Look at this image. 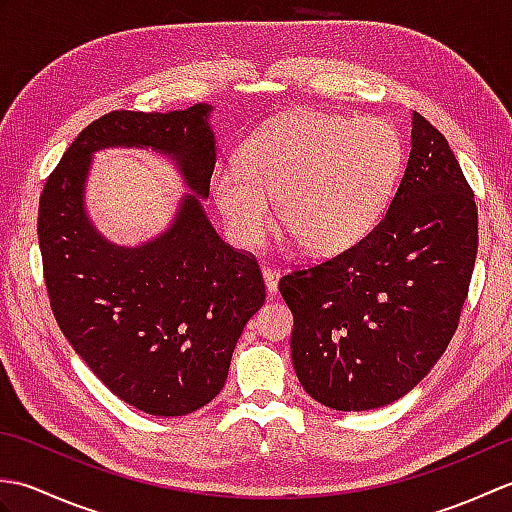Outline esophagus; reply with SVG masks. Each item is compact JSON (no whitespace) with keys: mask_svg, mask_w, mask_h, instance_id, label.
<instances>
[{"mask_svg":"<svg viewBox=\"0 0 512 512\" xmlns=\"http://www.w3.org/2000/svg\"><path fill=\"white\" fill-rule=\"evenodd\" d=\"M262 275H264V284H266L268 295H277L279 270H277V268H270V266H264V268H262Z\"/></svg>","mask_w":512,"mask_h":512,"instance_id":"1","label":"esophagus"}]
</instances>
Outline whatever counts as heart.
<instances>
[{"label": "heart", "instance_id": "obj_1", "mask_svg": "<svg viewBox=\"0 0 512 512\" xmlns=\"http://www.w3.org/2000/svg\"><path fill=\"white\" fill-rule=\"evenodd\" d=\"M405 147L378 118L303 112L250 136L237 162L211 173V195L239 248L277 220L310 255H334L374 231L396 191Z\"/></svg>", "mask_w": 512, "mask_h": 512}]
</instances>
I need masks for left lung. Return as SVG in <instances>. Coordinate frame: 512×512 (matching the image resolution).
Wrapping results in <instances>:
<instances>
[{
  "instance_id": "obj_1",
  "label": "left lung",
  "mask_w": 512,
  "mask_h": 512,
  "mask_svg": "<svg viewBox=\"0 0 512 512\" xmlns=\"http://www.w3.org/2000/svg\"><path fill=\"white\" fill-rule=\"evenodd\" d=\"M475 255L473 191L447 138L413 112L407 169L383 220L341 255L279 281L301 387L336 411L405 396L458 330Z\"/></svg>"
}]
</instances>
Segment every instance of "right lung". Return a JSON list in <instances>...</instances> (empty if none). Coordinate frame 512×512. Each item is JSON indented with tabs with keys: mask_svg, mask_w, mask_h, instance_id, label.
I'll list each match as a JSON object with an SVG mask.
<instances>
[{
	"mask_svg": "<svg viewBox=\"0 0 512 512\" xmlns=\"http://www.w3.org/2000/svg\"><path fill=\"white\" fill-rule=\"evenodd\" d=\"M211 112L198 103L101 116L74 138L39 200L54 319L103 385L151 416H187L220 394L237 339L266 299L255 257L222 242L204 213L217 160ZM107 146L167 155L192 191L145 245L110 243L84 211L91 156Z\"/></svg>",
	"mask_w": 512,
	"mask_h": 512,
	"instance_id": "1",
	"label": "right lung"
}]
</instances>
